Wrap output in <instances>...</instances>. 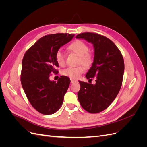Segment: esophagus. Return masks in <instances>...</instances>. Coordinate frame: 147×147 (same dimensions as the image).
Returning a JSON list of instances; mask_svg holds the SVG:
<instances>
[{"label":"esophagus","instance_id":"esophagus-1","mask_svg":"<svg viewBox=\"0 0 147 147\" xmlns=\"http://www.w3.org/2000/svg\"><path fill=\"white\" fill-rule=\"evenodd\" d=\"M71 80V83H74L75 82H77V80H74V79H70Z\"/></svg>","mask_w":147,"mask_h":147}]
</instances>
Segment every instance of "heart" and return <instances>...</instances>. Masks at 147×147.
<instances>
[{
    "mask_svg": "<svg viewBox=\"0 0 147 147\" xmlns=\"http://www.w3.org/2000/svg\"><path fill=\"white\" fill-rule=\"evenodd\" d=\"M68 49L79 56L78 64H81L86 68L90 67L92 65L94 60L93 56L88 52L89 48L85 43L81 40H76L70 44ZM55 58L57 63L60 66L65 65L66 59L65 53L61 49L57 51ZM83 66L79 65L75 67H67L62 70L61 74L72 79H77L84 72V67Z\"/></svg>",
    "mask_w": 147,
    "mask_h": 147,
    "instance_id": "heart-1",
    "label": "heart"
}]
</instances>
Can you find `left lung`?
Returning a JSON list of instances; mask_svg holds the SVG:
<instances>
[{
	"instance_id": "left-lung-1",
	"label": "left lung",
	"mask_w": 147,
	"mask_h": 147,
	"mask_svg": "<svg viewBox=\"0 0 147 147\" xmlns=\"http://www.w3.org/2000/svg\"><path fill=\"white\" fill-rule=\"evenodd\" d=\"M75 38L91 43L94 49V61L86 77L91 80L96 77V84L79 81L78 99L88 112L99 113L112 104L121 89L124 70L123 57L115 44L103 35L84 32Z\"/></svg>"
}]
</instances>
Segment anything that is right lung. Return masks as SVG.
Segmentation results:
<instances>
[{
    "instance_id": "1",
    "label": "right lung",
    "mask_w": 147,
    "mask_h": 147,
    "mask_svg": "<svg viewBox=\"0 0 147 147\" xmlns=\"http://www.w3.org/2000/svg\"><path fill=\"white\" fill-rule=\"evenodd\" d=\"M74 34H55L45 35L30 47L22 61L21 82L33 107L44 115L58 110L69 86V77L61 76L57 82L51 81V72L56 74L59 64L55 56L61 47L69 42Z\"/></svg>"
}]
</instances>
